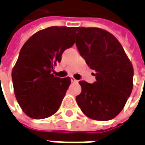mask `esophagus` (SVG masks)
Listing matches in <instances>:
<instances>
[{
    "mask_svg": "<svg viewBox=\"0 0 145 145\" xmlns=\"http://www.w3.org/2000/svg\"><path fill=\"white\" fill-rule=\"evenodd\" d=\"M71 81L72 82H78V80H76L74 78H71Z\"/></svg>",
    "mask_w": 145,
    "mask_h": 145,
    "instance_id": "obj_1",
    "label": "esophagus"
}]
</instances>
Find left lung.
Here are the masks:
<instances>
[{
    "label": "left lung",
    "mask_w": 145,
    "mask_h": 145,
    "mask_svg": "<svg viewBox=\"0 0 145 145\" xmlns=\"http://www.w3.org/2000/svg\"><path fill=\"white\" fill-rule=\"evenodd\" d=\"M76 45L88 66L96 72L93 84L80 81L76 97L88 118L105 121L123 108L133 89L134 68L118 39L98 27H77Z\"/></svg>",
    "instance_id": "left-lung-1"
}]
</instances>
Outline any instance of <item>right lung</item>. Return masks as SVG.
Segmentation results:
<instances>
[{"mask_svg": "<svg viewBox=\"0 0 145 145\" xmlns=\"http://www.w3.org/2000/svg\"><path fill=\"white\" fill-rule=\"evenodd\" d=\"M77 27H50L33 34L22 46L11 72L14 93L22 111L35 119L57 113L71 84L69 77L52 73L63 52L75 43Z\"/></svg>", "mask_w": 145, "mask_h": 145, "instance_id": "right-lung-1", "label": "right lung"}]
</instances>
